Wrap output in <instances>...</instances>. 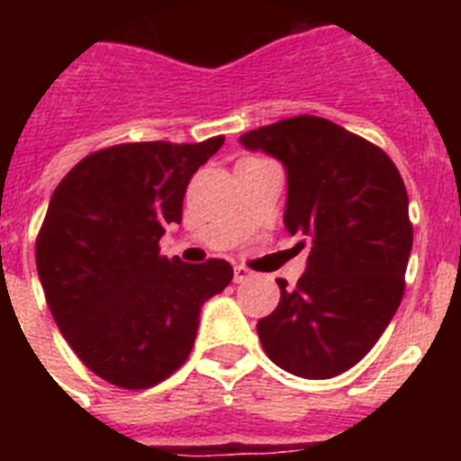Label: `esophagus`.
Returning a JSON list of instances; mask_svg holds the SVG:
<instances>
[{
  "label": "esophagus",
  "mask_w": 461,
  "mask_h": 461,
  "mask_svg": "<svg viewBox=\"0 0 461 461\" xmlns=\"http://www.w3.org/2000/svg\"><path fill=\"white\" fill-rule=\"evenodd\" d=\"M251 276H254V275H251V270H247L244 266H235V270H233L235 284H244V281H249Z\"/></svg>",
  "instance_id": "1"
}]
</instances>
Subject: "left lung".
Segmentation results:
<instances>
[{"label": "left lung", "mask_w": 461, "mask_h": 461, "mask_svg": "<svg viewBox=\"0 0 461 461\" xmlns=\"http://www.w3.org/2000/svg\"><path fill=\"white\" fill-rule=\"evenodd\" d=\"M286 168L288 233L312 242L297 286L279 279L256 330L276 367L332 378L372 351L404 295L413 247L409 194L381 148L335 122L297 115L240 136Z\"/></svg>", "instance_id": "8db88e82"}]
</instances>
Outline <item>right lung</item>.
I'll use <instances>...</instances> for the list:
<instances>
[{
    "label": "right lung",
    "mask_w": 461,
    "mask_h": 461,
    "mask_svg": "<svg viewBox=\"0 0 461 461\" xmlns=\"http://www.w3.org/2000/svg\"><path fill=\"white\" fill-rule=\"evenodd\" d=\"M221 145L124 142L85 157L52 191L36 238L41 286L76 356L117 388H152L180 369L201 307L233 279L221 258L158 254L186 185Z\"/></svg>",
    "instance_id": "add662e5"
}]
</instances>
